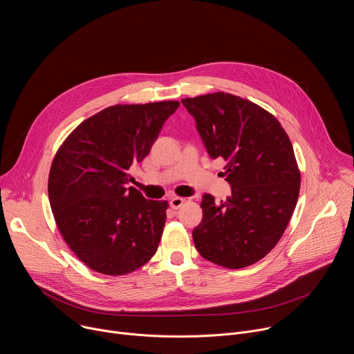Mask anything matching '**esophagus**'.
Segmentation results:
<instances>
[{"label":"esophagus","mask_w":354,"mask_h":354,"mask_svg":"<svg viewBox=\"0 0 354 354\" xmlns=\"http://www.w3.org/2000/svg\"><path fill=\"white\" fill-rule=\"evenodd\" d=\"M183 203H185V198L183 197H172L169 200V205H171L172 209H179Z\"/></svg>","instance_id":"1"}]
</instances>
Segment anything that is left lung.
<instances>
[{
	"instance_id": "left-lung-1",
	"label": "left lung",
	"mask_w": 354,
	"mask_h": 354,
	"mask_svg": "<svg viewBox=\"0 0 354 354\" xmlns=\"http://www.w3.org/2000/svg\"><path fill=\"white\" fill-rule=\"evenodd\" d=\"M212 158L227 164L231 196L216 205L203 194V220L193 241L205 259L241 269L265 258L297 205L299 171L279 120L248 99L214 92L182 99Z\"/></svg>"
}]
</instances>
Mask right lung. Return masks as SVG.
Segmentation results:
<instances>
[{
	"instance_id": "1",
	"label": "right lung",
	"mask_w": 354,
	"mask_h": 354,
	"mask_svg": "<svg viewBox=\"0 0 354 354\" xmlns=\"http://www.w3.org/2000/svg\"><path fill=\"white\" fill-rule=\"evenodd\" d=\"M179 102L115 105L84 120L63 142L48 175V200L71 250L109 276L134 272L156 255L168 201L130 186Z\"/></svg>"
}]
</instances>
